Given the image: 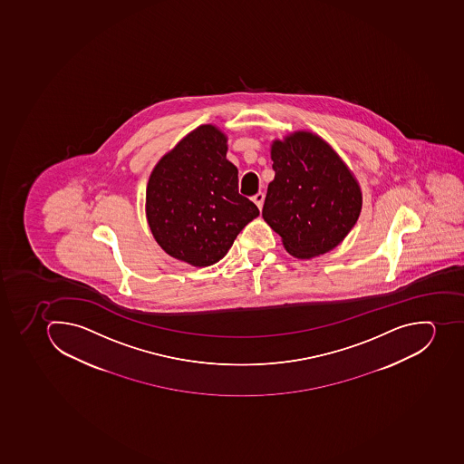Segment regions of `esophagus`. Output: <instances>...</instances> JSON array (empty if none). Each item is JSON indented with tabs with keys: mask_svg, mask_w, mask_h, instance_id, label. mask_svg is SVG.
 Returning a JSON list of instances; mask_svg holds the SVG:
<instances>
[{
	"mask_svg": "<svg viewBox=\"0 0 464 464\" xmlns=\"http://www.w3.org/2000/svg\"><path fill=\"white\" fill-rule=\"evenodd\" d=\"M265 195L262 192L256 193V195L252 196V200L255 202L259 209H262V205H264Z\"/></svg>",
	"mask_w": 464,
	"mask_h": 464,
	"instance_id": "34e87169",
	"label": "esophagus"
}]
</instances>
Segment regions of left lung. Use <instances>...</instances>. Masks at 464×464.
Instances as JSON below:
<instances>
[{"label":"left lung","mask_w":464,"mask_h":464,"mask_svg":"<svg viewBox=\"0 0 464 464\" xmlns=\"http://www.w3.org/2000/svg\"><path fill=\"white\" fill-rule=\"evenodd\" d=\"M274 180L262 217L291 256L312 259L340 245L359 219V181L319 134L295 130L271 143Z\"/></svg>","instance_id":"obj_1"}]
</instances>
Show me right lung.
Wrapping results in <instances>:
<instances>
[{
    "instance_id": "add662e5",
    "label": "right lung",
    "mask_w": 464,
    "mask_h": 464,
    "mask_svg": "<svg viewBox=\"0 0 464 464\" xmlns=\"http://www.w3.org/2000/svg\"><path fill=\"white\" fill-rule=\"evenodd\" d=\"M227 134L202 124L165 153L146 186V221L167 255L203 268L230 250L259 215L238 193V171L227 160Z\"/></svg>"
}]
</instances>
